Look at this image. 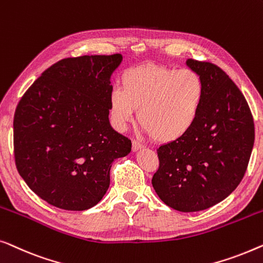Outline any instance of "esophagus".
<instances>
[{"label":"esophagus","mask_w":263,"mask_h":263,"mask_svg":"<svg viewBox=\"0 0 263 263\" xmlns=\"http://www.w3.org/2000/svg\"><path fill=\"white\" fill-rule=\"evenodd\" d=\"M143 144L139 143L138 140H132V150L133 151H138L139 149H142Z\"/></svg>","instance_id":"esophagus-1"}]
</instances>
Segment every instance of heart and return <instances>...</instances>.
<instances>
[{
    "label": "heart",
    "mask_w": 263,
    "mask_h": 263,
    "mask_svg": "<svg viewBox=\"0 0 263 263\" xmlns=\"http://www.w3.org/2000/svg\"><path fill=\"white\" fill-rule=\"evenodd\" d=\"M204 100V82L191 69L149 64L127 70L121 88L109 93V114L118 130H126L138 109L143 130L157 142L180 139L193 127Z\"/></svg>",
    "instance_id": "b5f03b06"
}]
</instances>
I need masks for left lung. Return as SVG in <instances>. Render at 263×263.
Instances as JSON below:
<instances>
[{"instance_id":"obj_1","label":"left lung","mask_w":263,"mask_h":263,"mask_svg":"<svg viewBox=\"0 0 263 263\" xmlns=\"http://www.w3.org/2000/svg\"><path fill=\"white\" fill-rule=\"evenodd\" d=\"M200 75L204 100L193 127L157 149L153 176L162 201L180 212H197L224 200L241 182L254 146L255 128L242 91L219 66L187 59Z\"/></svg>"}]
</instances>
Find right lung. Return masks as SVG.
I'll use <instances>...</instances> for the list:
<instances>
[{"label": "right lung", "instance_id": "1", "mask_svg": "<svg viewBox=\"0 0 263 263\" xmlns=\"http://www.w3.org/2000/svg\"><path fill=\"white\" fill-rule=\"evenodd\" d=\"M123 56H81L51 65L28 88L14 114L17 172L58 209L84 211L109 187L116 158L131 140L109 124L110 75Z\"/></svg>", "mask_w": 263, "mask_h": 263}]
</instances>
